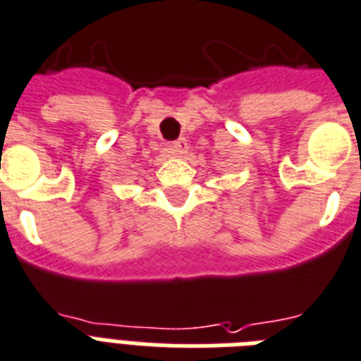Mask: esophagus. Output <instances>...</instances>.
Here are the masks:
<instances>
[{
    "instance_id": "esophagus-1",
    "label": "esophagus",
    "mask_w": 361,
    "mask_h": 361,
    "mask_svg": "<svg viewBox=\"0 0 361 361\" xmlns=\"http://www.w3.org/2000/svg\"><path fill=\"white\" fill-rule=\"evenodd\" d=\"M166 152L169 154V157H183V154H186L188 152V143L184 140H178L175 141V143H169V145L166 147Z\"/></svg>"
}]
</instances>
